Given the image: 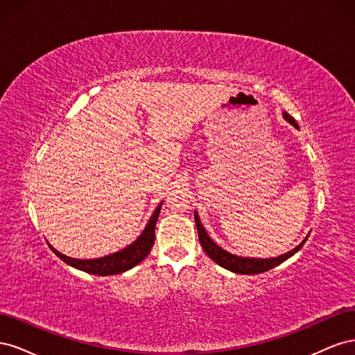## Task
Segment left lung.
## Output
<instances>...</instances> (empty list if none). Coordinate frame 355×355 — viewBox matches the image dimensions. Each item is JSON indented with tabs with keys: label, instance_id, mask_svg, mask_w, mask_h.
Returning <instances> with one entry per match:
<instances>
[{
	"label": "left lung",
	"instance_id": "left-lung-1",
	"mask_svg": "<svg viewBox=\"0 0 355 355\" xmlns=\"http://www.w3.org/2000/svg\"><path fill=\"white\" fill-rule=\"evenodd\" d=\"M283 116L287 123H290L299 130V125L293 120V116H290L287 112H283ZM194 218H196V225H197V231H198V239H200V243H201V247L204 249V252H206V254L213 262H216L218 265L225 268V270H228L235 274L253 275V274H261L265 271H270V270H272V268L283 263L284 261L288 259V257H292L295 253H297L300 249H302V245L305 244V241L309 237V234H308L306 237L302 240V243L297 244L295 249H292L284 254L277 256V257H268V259H261V257H244V256H237V254H232L227 250H223L220 245H218L210 239L207 231L204 230L197 211H194Z\"/></svg>",
	"mask_w": 355,
	"mask_h": 355
}]
</instances>
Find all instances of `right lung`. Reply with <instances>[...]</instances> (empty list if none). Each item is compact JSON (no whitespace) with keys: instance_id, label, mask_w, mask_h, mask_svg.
Wrapping results in <instances>:
<instances>
[{"instance_id":"add662e5","label":"right lung","mask_w":355,"mask_h":355,"mask_svg":"<svg viewBox=\"0 0 355 355\" xmlns=\"http://www.w3.org/2000/svg\"><path fill=\"white\" fill-rule=\"evenodd\" d=\"M161 206H163V201H161L158 204V207L154 210L153 216L149 218L142 234L139 235L132 244H128L127 247H124V249L111 253L108 256L98 257V259H75V257L62 254L51 244H49V247L55 252L56 256L60 257L63 262L71 265L72 268H77L80 271L93 274V275H102V277L123 274L128 270H132V268L136 266L137 263H141L149 254V252H151L154 240H155V223L158 219Z\"/></svg>"}]
</instances>
